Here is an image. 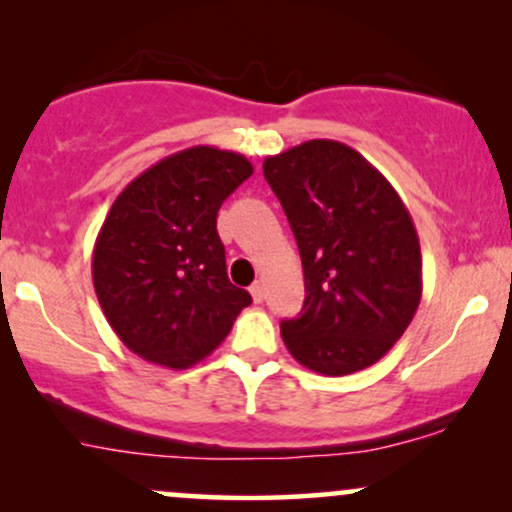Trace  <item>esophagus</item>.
Instances as JSON below:
<instances>
[{
    "label": "esophagus",
    "mask_w": 512,
    "mask_h": 512,
    "mask_svg": "<svg viewBox=\"0 0 512 512\" xmlns=\"http://www.w3.org/2000/svg\"><path fill=\"white\" fill-rule=\"evenodd\" d=\"M250 293H252V301L255 303H262L264 296H267V289H264L262 281H255V284L250 286Z\"/></svg>",
    "instance_id": "obj_1"
}]
</instances>
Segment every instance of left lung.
Returning <instances> with one entry per match:
<instances>
[{
    "mask_svg": "<svg viewBox=\"0 0 512 512\" xmlns=\"http://www.w3.org/2000/svg\"><path fill=\"white\" fill-rule=\"evenodd\" d=\"M305 276L301 315L281 322L291 356L322 375L380 361L421 301V248L402 197L358 151L332 139L267 156Z\"/></svg>",
    "mask_w": 512,
    "mask_h": 512,
    "instance_id": "8db88e82",
    "label": "left lung"
}]
</instances>
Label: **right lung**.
<instances>
[{"mask_svg":"<svg viewBox=\"0 0 512 512\" xmlns=\"http://www.w3.org/2000/svg\"><path fill=\"white\" fill-rule=\"evenodd\" d=\"M252 175L236 151L192 146L134 178L93 248V289L129 351L190 368L219 346L250 293L228 281L216 231L223 199Z\"/></svg>","mask_w":512,"mask_h":512,"instance_id":"1","label":"right lung"}]
</instances>
